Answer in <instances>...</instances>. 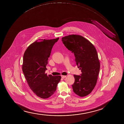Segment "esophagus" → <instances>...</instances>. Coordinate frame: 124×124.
Segmentation results:
<instances>
[{
	"instance_id": "34e87169",
	"label": "esophagus",
	"mask_w": 124,
	"mask_h": 124,
	"mask_svg": "<svg viewBox=\"0 0 124 124\" xmlns=\"http://www.w3.org/2000/svg\"><path fill=\"white\" fill-rule=\"evenodd\" d=\"M61 77L62 78H64L66 77V76L61 75Z\"/></svg>"
}]
</instances>
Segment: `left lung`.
Returning a JSON list of instances; mask_svg holds the SVG:
<instances>
[{
  "label": "left lung",
  "mask_w": 124,
  "mask_h": 124,
  "mask_svg": "<svg viewBox=\"0 0 124 124\" xmlns=\"http://www.w3.org/2000/svg\"><path fill=\"white\" fill-rule=\"evenodd\" d=\"M62 41L68 50L74 54L76 64L81 70L80 75H74L72 85L74 92L84 97L92 92L97 83L100 63L94 46L82 36L71 35L63 37Z\"/></svg>",
  "instance_id": "8db88e82"
}]
</instances>
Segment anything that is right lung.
Masks as SVG:
<instances>
[{
    "mask_svg": "<svg viewBox=\"0 0 124 124\" xmlns=\"http://www.w3.org/2000/svg\"><path fill=\"white\" fill-rule=\"evenodd\" d=\"M59 39L37 40L28 47L23 57L22 70L29 86L42 98L54 94L61 78L60 76L45 74L52 49Z\"/></svg>",
    "mask_w": 124,
    "mask_h": 124,
    "instance_id": "1",
    "label": "right lung"
}]
</instances>
